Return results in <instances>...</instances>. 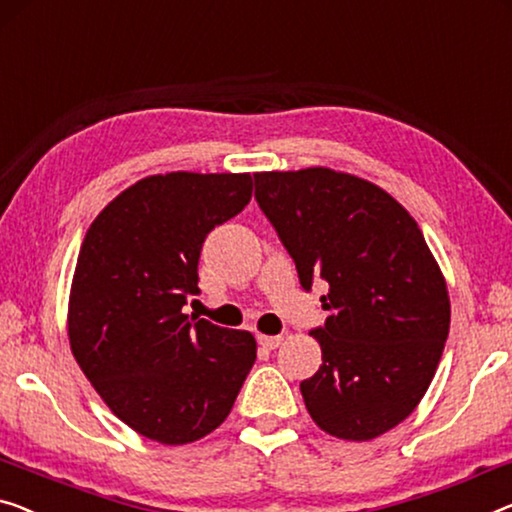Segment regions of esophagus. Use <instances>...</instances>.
<instances>
[{"label":"esophagus","instance_id":"esophagus-1","mask_svg":"<svg viewBox=\"0 0 512 512\" xmlns=\"http://www.w3.org/2000/svg\"><path fill=\"white\" fill-rule=\"evenodd\" d=\"M257 342L264 349H276V347H280L282 335H257Z\"/></svg>","mask_w":512,"mask_h":512}]
</instances>
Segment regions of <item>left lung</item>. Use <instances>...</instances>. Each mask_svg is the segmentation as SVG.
I'll return each instance as SVG.
<instances>
[{"label":"left lung","mask_w":512,"mask_h":512,"mask_svg":"<svg viewBox=\"0 0 512 512\" xmlns=\"http://www.w3.org/2000/svg\"><path fill=\"white\" fill-rule=\"evenodd\" d=\"M255 200L305 292L329 285V317L310 331L322 365L301 381L308 414L338 439L379 437L421 402L451 326L421 227L386 190L329 167L257 172Z\"/></svg>","instance_id":"1"}]
</instances>
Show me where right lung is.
<instances>
[{"label":"right lung","mask_w":512,"mask_h":512,"mask_svg":"<svg viewBox=\"0 0 512 512\" xmlns=\"http://www.w3.org/2000/svg\"><path fill=\"white\" fill-rule=\"evenodd\" d=\"M250 174L170 172L137 181L82 241L68 340L112 414L142 437L190 444L232 411L257 358L255 338L183 315L216 225L241 213Z\"/></svg>","instance_id":"1"}]
</instances>
